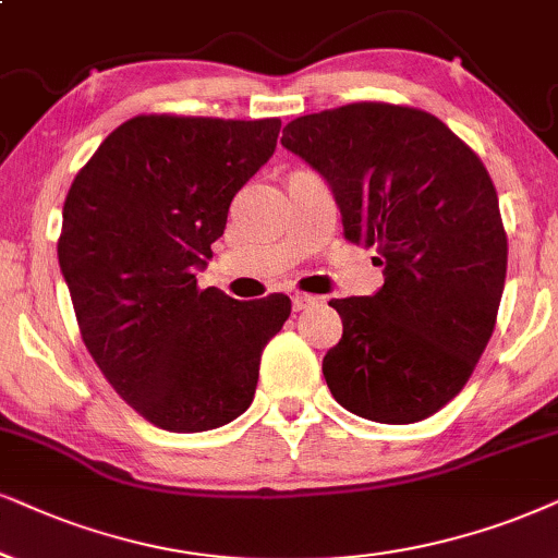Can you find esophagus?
<instances>
[{
	"mask_svg": "<svg viewBox=\"0 0 558 558\" xmlns=\"http://www.w3.org/2000/svg\"><path fill=\"white\" fill-rule=\"evenodd\" d=\"M291 301H293V312H303V308H308V306H314V303H319V299H316V295H308V293H293Z\"/></svg>",
	"mask_w": 558,
	"mask_h": 558,
	"instance_id": "esophagus-1",
	"label": "esophagus"
}]
</instances>
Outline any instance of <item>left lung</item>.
Masks as SVG:
<instances>
[{
    "label": "left lung",
    "instance_id": "left-lung-1",
    "mask_svg": "<svg viewBox=\"0 0 558 558\" xmlns=\"http://www.w3.org/2000/svg\"><path fill=\"white\" fill-rule=\"evenodd\" d=\"M280 144L335 193L344 239L376 246L384 286L331 299L342 340L322 371L357 417L409 425L466 386L495 331L507 272L482 159L425 110L352 102L295 118Z\"/></svg>",
    "mask_w": 558,
    "mask_h": 558
}]
</instances>
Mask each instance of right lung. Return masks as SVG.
<instances>
[{
    "instance_id": "1",
    "label": "right lung",
    "mask_w": 558,
    "mask_h": 558,
    "mask_svg": "<svg viewBox=\"0 0 558 558\" xmlns=\"http://www.w3.org/2000/svg\"><path fill=\"white\" fill-rule=\"evenodd\" d=\"M280 121L136 116L69 187L59 265L97 368L144 420L203 433L252 404L291 299L197 288L229 206L272 157Z\"/></svg>"
}]
</instances>
